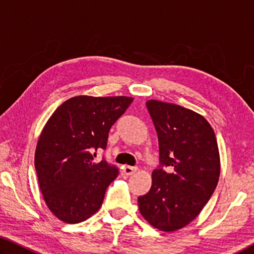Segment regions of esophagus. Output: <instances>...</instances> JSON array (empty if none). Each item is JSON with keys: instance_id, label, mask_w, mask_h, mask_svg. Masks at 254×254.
<instances>
[{"instance_id": "1", "label": "esophagus", "mask_w": 254, "mask_h": 254, "mask_svg": "<svg viewBox=\"0 0 254 254\" xmlns=\"http://www.w3.org/2000/svg\"><path fill=\"white\" fill-rule=\"evenodd\" d=\"M136 170H137L136 167H132V166H126V167H123V170H122V173H123V175H126V176H130V175H132V174H134Z\"/></svg>"}]
</instances>
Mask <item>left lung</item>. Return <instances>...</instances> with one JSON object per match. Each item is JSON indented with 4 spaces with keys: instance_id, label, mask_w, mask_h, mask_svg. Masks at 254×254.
<instances>
[{
    "instance_id": "1",
    "label": "left lung",
    "mask_w": 254,
    "mask_h": 254,
    "mask_svg": "<svg viewBox=\"0 0 254 254\" xmlns=\"http://www.w3.org/2000/svg\"><path fill=\"white\" fill-rule=\"evenodd\" d=\"M147 107L158 134L159 166L152 171L151 188L137 204L153 227L171 232L189 224L213 195L220 153L214 130L198 113L154 100Z\"/></svg>"
}]
</instances>
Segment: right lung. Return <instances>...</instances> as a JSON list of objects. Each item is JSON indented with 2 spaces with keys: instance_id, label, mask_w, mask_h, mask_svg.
I'll list each match as a JSON object with an SVG mask.
<instances>
[{
  "instance_id": "right-lung-1",
  "label": "right lung",
  "mask_w": 254,
  "mask_h": 254,
  "mask_svg": "<svg viewBox=\"0 0 254 254\" xmlns=\"http://www.w3.org/2000/svg\"><path fill=\"white\" fill-rule=\"evenodd\" d=\"M133 98L76 96L54 112L38 141L34 167L47 206L59 220L83 222L102 206L109 185L118 177L117 166L104 158L109 132Z\"/></svg>"
}]
</instances>
